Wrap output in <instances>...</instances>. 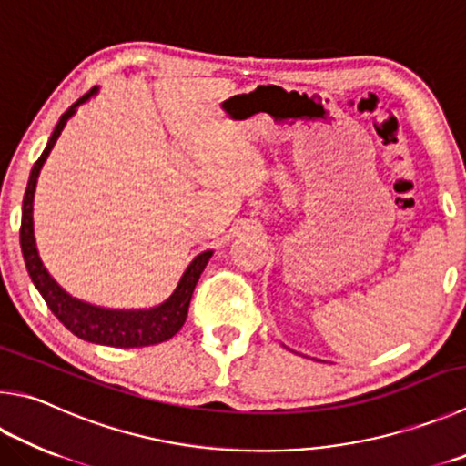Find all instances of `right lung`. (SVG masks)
Returning <instances> with one entry per match:
<instances>
[{
  "label": "right lung",
  "mask_w": 466,
  "mask_h": 466,
  "mask_svg": "<svg viewBox=\"0 0 466 466\" xmlns=\"http://www.w3.org/2000/svg\"><path fill=\"white\" fill-rule=\"evenodd\" d=\"M93 93H96V87L75 101V104L61 116V120H58L45 152H42L40 158L32 167L26 196H24V204H22L20 247H22L24 262H26L32 283L36 285V289L40 291L42 299L46 301L48 309L53 311L66 329H71L75 336H79L87 342L116 346V349H140V346H152V344L165 342L179 332L181 326L185 324V319H187L193 289H196L199 277L204 273L208 260L211 258V252L209 250L201 252V255L191 262L189 268L185 270V275L179 281V285H177V289L171 298H168L163 306L148 311H116V309L89 306V303H83L79 299L71 298L69 293H65L61 287L56 285L55 279L46 273V268L42 267V262L38 258L36 244H34V230H32L34 189H36V179H38L40 168L45 165L50 150H53L56 138L61 137L66 120L75 114V107L83 104V101H87Z\"/></svg>",
  "instance_id": "obj_1"
}]
</instances>
